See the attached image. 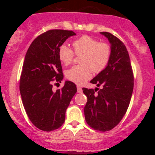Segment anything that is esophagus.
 I'll list each match as a JSON object with an SVG mask.
<instances>
[{
	"mask_svg": "<svg viewBox=\"0 0 155 155\" xmlns=\"http://www.w3.org/2000/svg\"><path fill=\"white\" fill-rule=\"evenodd\" d=\"M77 92H78V93H82V87H80V86H79V85H78V86H77Z\"/></svg>",
	"mask_w": 155,
	"mask_h": 155,
	"instance_id": "1",
	"label": "esophagus"
}]
</instances>
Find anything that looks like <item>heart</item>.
Returning <instances> with one entry per match:
<instances>
[{"label":"heart","mask_w":155,"mask_h":155,"mask_svg":"<svg viewBox=\"0 0 155 155\" xmlns=\"http://www.w3.org/2000/svg\"><path fill=\"white\" fill-rule=\"evenodd\" d=\"M76 55H82L79 60L81 65L74 66L66 71V77L76 84H83L91 76V70L99 73L109 64L111 57V48L107 43L98 41L88 36H83L73 43ZM74 52L66 45L59 48L58 57L62 64L68 66L72 63Z\"/></svg>","instance_id":"1"}]
</instances>
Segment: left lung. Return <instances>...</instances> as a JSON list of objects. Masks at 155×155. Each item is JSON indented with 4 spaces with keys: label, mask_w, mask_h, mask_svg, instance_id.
<instances>
[{
    "label": "left lung",
    "mask_w": 155,
    "mask_h": 155,
    "mask_svg": "<svg viewBox=\"0 0 155 155\" xmlns=\"http://www.w3.org/2000/svg\"><path fill=\"white\" fill-rule=\"evenodd\" d=\"M101 34L110 43L111 57L107 68L91 82L103 87H95L94 91L83 87L82 90L87 98L84 109L87 124L105 132L115 127L125 115L134 89V73L124 43L109 32Z\"/></svg>",
    "instance_id": "left-lung-1"
}]
</instances>
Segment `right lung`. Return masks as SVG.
<instances>
[{
	"label": "right lung",
	"instance_id": "right-lung-1",
	"mask_svg": "<svg viewBox=\"0 0 155 155\" xmlns=\"http://www.w3.org/2000/svg\"><path fill=\"white\" fill-rule=\"evenodd\" d=\"M73 31L50 30L37 37L28 49L20 78V94L29 119L40 130L51 131L65 121V113L77 91L76 85L66 81L53 91L51 82L64 79L58 57L59 48Z\"/></svg>",
	"mask_w": 155,
	"mask_h": 155
}]
</instances>
